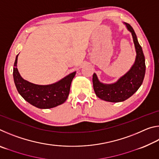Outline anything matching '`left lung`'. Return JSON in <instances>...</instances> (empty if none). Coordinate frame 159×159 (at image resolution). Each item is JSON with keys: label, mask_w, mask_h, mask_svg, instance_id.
Listing matches in <instances>:
<instances>
[{"label": "left lung", "mask_w": 159, "mask_h": 159, "mask_svg": "<svg viewBox=\"0 0 159 159\" xmlns=\"http://www.w3.org/2000/svg\"><path fill=\"white\" fill-rule=\"evenodd\" d=\"M125 24L133 38L137 53L135 61L130 71L114 84H103L99 81L97 75L93 74L94 90L96 95L104 101L119 102L128 99L139 89L144 78L146 65L143 51L133 27L129 24Z\"/></svg>", "instance_id": "obj_1"}]
</instances>
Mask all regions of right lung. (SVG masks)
Segmentation results:
<instances>
[{
	"instance_id": "obj_1",
	"label": "right lung",
	"mask_w": 159,
	"mask_h": 159,
	"mask_svg": "<svg viewBox=\"0 0 159 159\" xmlns=\"http://www.w3.org/2000/svg\"><path fill=\"white\" fill-rule=\"evenodd\" d=\"M17 57L18 55L14 64L13 78L18 93L26 101L38 108L50 109L60 105L66 100L76 71L54 84L36 85L26 81L21 77L17 68Z\"/></svg>"
}]
</instances>
